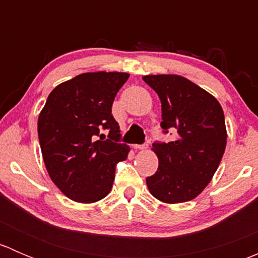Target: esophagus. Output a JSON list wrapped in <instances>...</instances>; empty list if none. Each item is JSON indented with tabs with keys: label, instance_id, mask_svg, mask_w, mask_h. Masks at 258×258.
Masks as SVG:
<instances>
[{
	"label": "esophagus",
	"instance_id": "esophagus-1",
	"mask_svg": "<svg viewBox=\"0 0 258 258\" xmlns=\"http://www.w3.org/2000/svg\"><path fill=\"white\" fill-rule=\"evenodd\" d=\"M134 147L136 148V150H147V148H148V142H146V144H144V145H135Z\"/></svg>",
	"mask_w": 258,
	"mask_h": 258
}]
</instances>
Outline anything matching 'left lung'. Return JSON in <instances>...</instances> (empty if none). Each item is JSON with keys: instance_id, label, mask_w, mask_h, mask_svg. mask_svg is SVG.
Listing matches in <instances>:
<instances>
[{"instance_id": "1", "label": "left lung", "mask_w": 258, "mask_h": 258, "mask_svg": "<svg viewBox=\"0 0 258 258\" xmlns=\"http://www.w3.org/2000/svg\"><path fill=\"white\" fill-rule=\"evenodd\" d=\"M144 81L157 93L163 134L177 132L172 142L155 141V175L146 178L151 195L166 204L199 196L215 175L226 148L225 114L213 96L176 75H152Z\"/></svg>"}]
</instances>
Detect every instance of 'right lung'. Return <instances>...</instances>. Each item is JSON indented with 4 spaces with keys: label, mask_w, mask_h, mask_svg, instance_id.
Returning <instances> with one entry per match:
<instances>
[{
    "label": "right lung",
    "mask_w": 258,
    "mask_h": 258,
    "mask_svg": "<svg viewBox=\"0 0 258 258\" xmlns=\"http://www.w3.org/2000/svg\"><path fill=\"white\" fill-rule=\"evenodd\" d=\"M122 72L82 74L57 86L38 117V140L53 183L82 204L110 194L117 163L126 160L112 103L128 80ZM102 131L108 132L106 137Z\"/></svg>",
    "instance_id": "obj_1"
}]
</instances>
